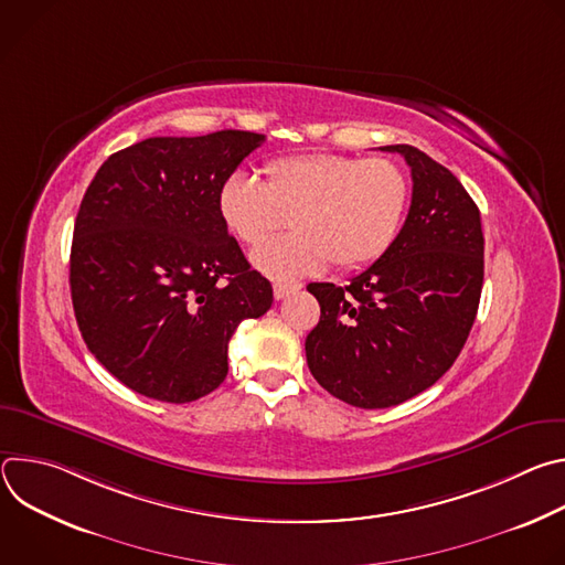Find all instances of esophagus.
<instances>
[{
	"label": "esophagus",
	"mask_w": 565,
	"mask_h": 565,
	"mask_svg": "<svg viewBox=\"0 0 565 565\" xmlns=\"http://www.w3.org/2000/svg\"><path fill=\"white\" fill-rule=\"evenodd\" d=\"M273 290H275V299H286L288 295L297 292L299 286H297V284H275Z\"/></svg>",
	"instance_id": "34e87169"
}]
</instances>
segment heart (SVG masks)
Here are the masks:
<instances>
[{"instance_id": "1", "label": "heart", "mask_w": 565, "mask_h": 565, "mask_svg": "<svg viewBox=\"0 0 565 565\" xmlns=\"http://www.w3.org/2000/svg\"><path fill=\"white\" fill-rule=\"evenodd\" d=\"M266 183L232 172L216 205L227 230L259 246L284 227L295 234L255 250V266L273 279L292 281L324 270H355L377 262L399 234L409 205V181L393 160L306 153L266 166Z\"/></svg>"}]
</instances>
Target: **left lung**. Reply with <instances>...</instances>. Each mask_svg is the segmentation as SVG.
Returning <instances> with one entry per match:
<instances>
[{
    "instance_id": "1",
    "label": "left lung",
    "mask_w": 565,
    "mask_h": 565,
    "mask_svg": "<svg viewBox=\"0 0 565 565\" xmlns=\"http://www.w3.org/2000/svg\"><path fill=\"white\" fill-rule=\"evenodd\" d=\"M412 207L393 246L349 286L310 284L319 324L306 338L312 377L360 409L399 405L460 355L482 288L480 212L460 181L412 145Z\"/></svg>"
}]
</instances>
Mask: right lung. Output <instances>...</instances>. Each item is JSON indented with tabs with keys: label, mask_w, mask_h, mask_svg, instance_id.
Masks as SVG:
<instances>
[{
	"label": "right lung",
	"mask_w": 565,
	"mask_h": 565,
	"mask_svg": "<svg viewBox=\"0 0 565 565\" xmlns=\"http://www.w3.org/2000/svg\"><path fill=\"white\" fill-rule=\"evenodd\" d=\"M264 140L238 129L140 140L105 160L79 203L68 275L79 333L145 397L185 405L214 391L236 327L273 306L216 205Z\"/></svg>",
	"instance_id": "obj_1"
}]
</instances>
